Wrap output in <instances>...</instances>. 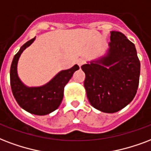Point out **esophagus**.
Returning a JSON list of instances; mask_svg holds the SVG:
<instances>
[{"instance_id": "1", "label": "esophagus", "mask_w": 151, "mask_h": 151, "mask_svg": "<svg viewBox=\"0 0 151 151\" xmlns=\"http://www.w3.org/2000/svg\"><path fill=\"white\" fill-rule=\"evenodd\" d=\"M85 63H86V61H85V59H83V58H80V59H78V64L80 67L83 65V64H85Z\"/></svg>"}]
</instances>
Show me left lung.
I'll return each instance as SVG.
<instances>
[{"label": "left lung", "mask_w": 151, "mask_h": 151, "mask_svg": "<svg viewBox=\"0 0 151 151\" xmlns=\"http://www.w3.org/2000/svg\"><path fill=\"white\" fill-rule=\"evenodd\" d=\"M110 33L111 42L105 54L81 66L89 103L106 113L116 112L132 102L140 75V62L134 43L121 32Z\"/></svg>", "instance_id": "1"}]
</instances>
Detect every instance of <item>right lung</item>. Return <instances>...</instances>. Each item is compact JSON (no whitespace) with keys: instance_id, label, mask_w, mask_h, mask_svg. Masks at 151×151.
Here are the masks:
<instances>
[{"instance_id":"obj_1","label":"right lung","mask_w":151,"mask_h":151,"mask_svg":"<svg viewBox=\"0 0 151 151\" xmlns=\"http://www.w3.org/2000/svg\"><path fill=\"white\" fill-rule=\"evenodd\" d=\"M35 40V37L23 45L13 58L10 69V84L13 96L22 109L34 115L45 116L59 107L63 99L65 85L70 80L73 73L79 70V66L74 65L70 69L61 70L43 86H26L19 78L17 65L22 53L33 43Z\"/></svg>"}]
</instances>
